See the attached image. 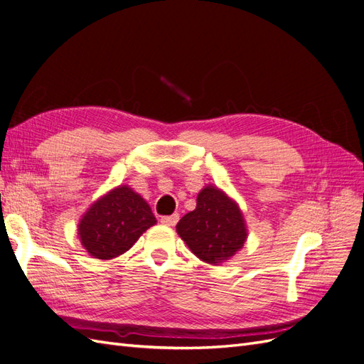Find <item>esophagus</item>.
Instances as JSON below:
<instances>
[{"instance_id":"obj_1","label":"esophagus","mask_w":364,"mask_h":364,"mask_svg":"<svg viewBox=\"0 0 364 364\" xmlns=\"http://www.w3.org/2000/svg\"><path fill=\"white\" fill-rule=\"evenodd\" d=\"M179 222V214H173V215H165L161 218V223L165 226H174Z\"/></svg>"}]
</instances>
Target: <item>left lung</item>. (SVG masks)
Segmentation results:
<instances>
[{"label":"left lung","mask_w":364,"mask_h":364,"mask_svg":"<svg viewBox=\"0 0 364 364\" xmlns=\"http://www.w3.org/2000/svg\"><path fill=\"white\" fill-rule=\"evenodd\" d=\"M176 232L197 258L213 266H222L243 249L249 234L238 203L211 183L197 194L196 209L179 220Z\"/></svg>","instance_id":"1"}]
</instances>
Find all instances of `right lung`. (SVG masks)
I'll return each mask as SVG.
<instances>
[{"mask_svg": "<svg viewBox=\"0 0 364 364\" xmlns=\"http://www.w3.org/2000/svg\"><path fill=\"white\" fill-rule=\"evenodd\" d=\"M153 225L156 218L146 199L129 185H118L86 209L77 230L91 257L112 259L127 252Z\"/></svg>", "mask_w": 364, "mask_h": 364, "instance_id": "add662e5", "label": "right lung"}]
</instances>
